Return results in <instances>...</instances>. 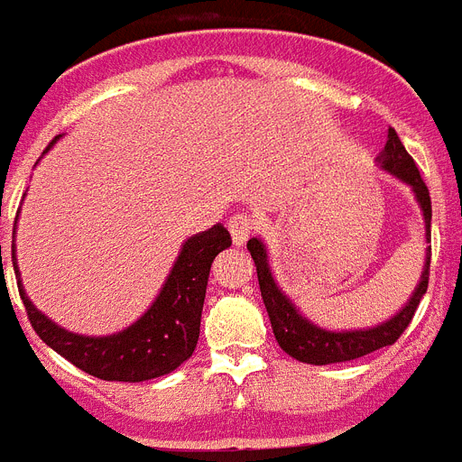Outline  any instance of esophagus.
I'll return each mask as SVG.
<instances>
[{"mask_svg":"<svg viewBox=\"0 0 462 462\" xmlns=\"http://www.w3.org/2000/svg\"><path fill=\"white\" fill-rule=\"evenodd\" d=\"M252 228H254V219H252L247 212H238L228 219V231H231V238H234V245H243L247 238H250Z\"/></svg>","mask_w":462,"mask_h":462,"instance_id":"obj_1","label":"esophagus"}]
</instances>
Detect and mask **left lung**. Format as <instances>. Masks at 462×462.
<instances>
[{
	"instance_id": "1",
	"label": "left lung",
	"mask_w": 462,
	"mask_h": 462,
	"mask_svg": "<svg viewBox=\"0 0 462 462\" xmlns=\"http://www.w3.org/2000/svg\"><path fill=\"white\" fill-rule=\"evenodd\" d=\"M381 161V168L395 175L397 180L407 182L409 187L416 193V200H419L420 210L425 217V228H428V240H430V222H432V200H430V191L425 187L423 177H420L419 168H416V161L409 156V152L404 149V144L400 142L397 133L393 128H388L385 133V149L383 153L378 156ZM247 250H250L252 259H254V266H257V278H259V290H262L263 306L269 310L271 327H273L275 341L280 344V348L285 350L287 355H291L294 360L306 362V365H334V362H348L357 360L362 355H369L378 348H385V346H393L397 338L404 334V329L411 322L413 313L419 309L420 299L428 291V280H430V247L428 257H425L423 275H420V282L413 291V297L409 299V303L395 318H390L383 325L372 327V329H357V332H327L315 327L313 322H309L299 313L294 306H291L290 299L278 290L273 275L269 269V259H266V250H263V243L257 238L247 240Z\"/></svg>"
}]
</instances>
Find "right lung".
I'll return each mask as SVG.
<instances>
[{
    "instance_id": "add662e5",
    "label": "right lung",
    "mask_w": 462,
    "mask_h": 462,
    "mask_svg": "<svg viewBox=\"0 0 462 462\" xmlns=\"http://www.w3.org/2000/svg\"><path fill=\"white\" fill-rule=\"evenodd\" d=\"M51 144L46 149H51ZM226 247H231V234L222 224L189 238L182 245L171 275L165 280L163 290L152 303V309L124 332L97 338L67 332L51 322L46 315L39 313L21 287L14 247H11V254H14L11 259H14L18 291L25 303L30 325L43 344L51 346L55 353L62 355L65 360L90 376H97L102 381L140 383V381L171 374L191 357L193 348L199 344L200 313H203L210 266L217 254Z\"/></svg>"
}]
</instances>
